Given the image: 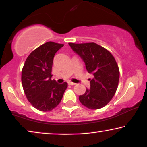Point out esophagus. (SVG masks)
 Masks as SVG:
<instances>
[{
  "label": "esophagus",
  "mask_w": 147,
  "mask_h": 147,
  "mask_svg": "<svg viewBox=\"0 0 147 147\" xmlns=\"http://www.w3.org/2000/svg\"><path fill=\"white\" fill-rule=\"evenodd\" d=\"M68 84H69V85H70V86H74V85H75L76 84H75V83L71 82V81H69V82H68Z\"/></svg>",
  "instance_id": "1"
}]
</instances>
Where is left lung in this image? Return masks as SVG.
Segmentation results:
<instances>
[{
	"instance_id": "left-lung-1",
	"label": "left lung",
	"mask_w": 147,
	"mask_h": 147,
	"mask_svg": "<svg viewBox=\"0 0 147 147\" xmlns=\"http://www.w3.org/2000/svg\"><path fill=\"white\" fill-rule=\"evenodd\" d=\"M69 45L84 61L88 72L94 75L90 87L79 96V101L89 109L102 108L117 90L120 72L116 60L107 49L94 42Z\"/></svg>"
}]
</instances>
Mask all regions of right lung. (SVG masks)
<instances>
[{"mask_svg": "<svg viewBox=\"0 0 147 147\" xmlns=\"http://www.w3.org/2000/svg\"><path fill=\"white\" fill-rule=\"evenodd\" d=\"M63 45L48 42L35 49L26 59L22 70L23 90L35 108L49 112L57 107L68 87L66 82L52 80L55 55Z\"/></svg>", "mask_w": 147, "mask_h": 147, "instance_id": "add662e5", "label": "right lung"}]
</instances>
